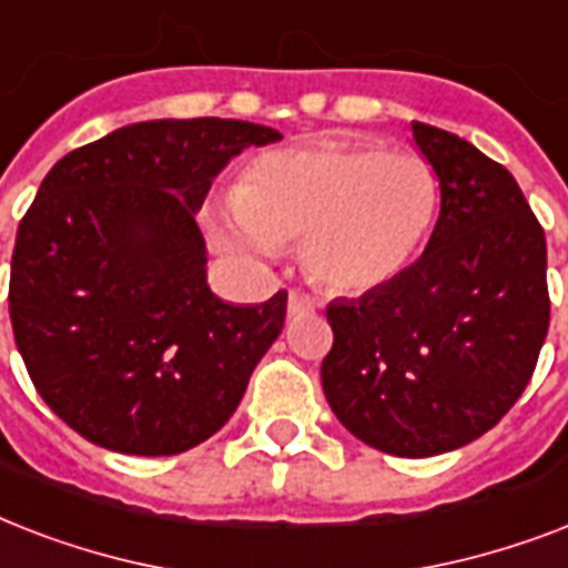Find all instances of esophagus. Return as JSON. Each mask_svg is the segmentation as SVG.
Wrapping results in <instances>:
<instances>
[{
  "label": "esophagus",
  "instance_id": "esophagus-1",
  "mask_svg": "<svg viewBox=\"0 0 568 568\" xmlns=\"http://www.w3.org/2000/svg\"><path fill=\"white\" fill-rule=\"evenodd\" d=\"M318 306V301L306 292H292L288 294V315H306Z\"/></svg>",
  "mask_w": 568,
  "mask_h": 568
}]
</instances>
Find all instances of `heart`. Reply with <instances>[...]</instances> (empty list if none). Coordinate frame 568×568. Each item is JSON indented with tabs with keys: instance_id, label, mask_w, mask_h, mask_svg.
<instances>
[{
	"instance_id": "obj_1",
	"label": "heart",
	"mask_w": 568,
	"mask_h": 568,
	"mask_svg": "<svg viewBox=\"0 0 568 568\" xmlns=\"http://www.w3.org/2000/svg\"><path fill=\"white\" fill-rule=\"evenodd\" d=\"M439 200V173L424 155L329 141L250 162L217 232L230 247L258 256L303 241V265L315 283L365 294L413 262Z\"/></svg>"
}]
</instances>
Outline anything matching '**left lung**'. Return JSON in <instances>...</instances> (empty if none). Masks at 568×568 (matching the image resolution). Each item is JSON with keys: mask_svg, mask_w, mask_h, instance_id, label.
Segmentation results:
<instances>
[{"mask_svg": "<svg viewBox=\"0 0 568 568\" xmlns=\"http://www.w3.org/2000/svg\"><path fill=\"white\" fill-rule=\"evenodd\" d=\"M442 180L422 258L333 301L321 383L356 439L392 457L463 448L510 413L548 333L546 232L513 173L445 129L413 123Z\"/></svg>", "mask_w": 568, "mask_h": 568, "instance_id": "obj_1", "label": "left lung"}]
</instances>
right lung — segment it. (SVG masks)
<instances>
[{
    "label": "right lung",
    "mask_w": 568,
    "mask_h": 568,
    "mask_svg": "<svg viewBox=\"0 0 568 568\" xmlns=\"http://www.w3.org/2000/svg\"><path fill=\"white\" fill-rule=\"evenodd\" d=\"M280 138L244 120H150L67 153L40 182L8 310L38 395L79 436L171 457L230 422L288 292L258 306L214 297L194 214L232 155Z\"/></svg>",
    "instance_id": "obj_1"
}]
</instances>
